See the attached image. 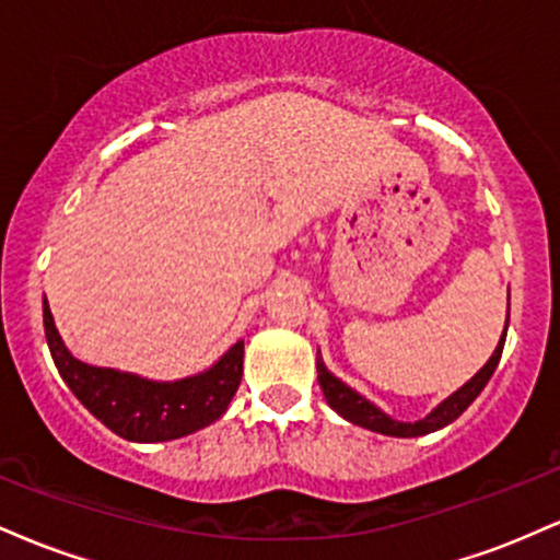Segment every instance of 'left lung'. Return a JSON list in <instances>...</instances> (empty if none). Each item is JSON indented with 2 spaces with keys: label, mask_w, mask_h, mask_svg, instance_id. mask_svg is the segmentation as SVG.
Instances as JSON below:
<instances>
[{
  "label": "left lung",
  "mask_w": 560,
  "mask_h": 560,
  "mask_svg": "<svg viewBox=\"0 0 560 560\" xmlns=\"http://www.w3.org/2000/svg\"><path fill=\"white\" fill-rule=\"evenodd\" d=\"M508 307H511V305H508ZM505 331H508V320H505L503 337H500L498 347H494L490 361L481 365V369L471 378H468L464 387L455 389L453 395L445 397V400L436 405L432 413H427L419 421H397V419H392V416L384 413L382 408H376L374 402L365 400L361 392L347 387L342 378L334 376L331 371L326 369V363H324V358H320V352L316 355L318 384H320V389H324L326 402H329L331 408L337 410L339 416H342V419H347L350 423H355V427L371 429V432L387 434V436H423V434H432V432H436V429H445L447 423H453L455 419H458V416L464 413L468 405L477 400L479 392L487 387V382H490V378H492L494 369H498L500 355H503Z\"/></svg>",
  "instance_id": "8db88e82"
}]
</instances>
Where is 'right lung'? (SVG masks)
Returning a JSON list of instances; mask_svg holds the SVG:
<instances>
[{
  "label": "right lung",
  "instance_id": "right-lung-1",
  "mask_svg": "<svg viewBox=\"0 0 560 560\" xmlns=\"http://www.w3.org/2000/svg\"><path fill=\"white\" fill-rule=\"evenodd\" d=\"M44 334L62 382L83 408L128 442H168L195 434L226 413L242 382L244 342L231 345L210 369L176 382H155L70 355L44 298Z\"/></svg>",
  "mask_w": 560,
  "mask_h": 560
}]
</instances>
